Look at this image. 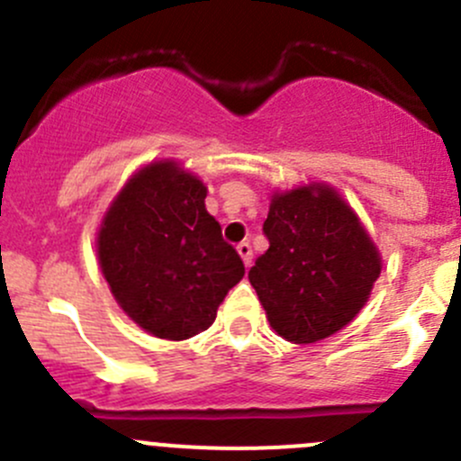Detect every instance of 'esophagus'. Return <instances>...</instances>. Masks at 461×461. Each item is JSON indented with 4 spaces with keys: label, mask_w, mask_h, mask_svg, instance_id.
<instances>
[{
    "label": "esophagus",
    "mask_w": 461,
    "mask_h": 461,
    "mask_svg": "<svg viewBox=\"0 0 461 461\" xmlns=\"http://www.w3.org/2000/svg\"><path fill=\"white\" fill-rule=\"evenodd\" d=\"M236 252H239V254H240V258H243L245 267H249V265H252L254 252H252V245H249L248 240H243V243L236 245Z\"/></svg>",
    "instance_id": "1"
}]
</instances>
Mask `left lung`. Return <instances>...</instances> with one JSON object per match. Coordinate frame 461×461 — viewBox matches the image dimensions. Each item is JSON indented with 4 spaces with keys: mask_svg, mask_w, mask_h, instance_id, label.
Returning a JSON list of instances; mask_svg holds the SVG:
<instances>
[{
    "mask_svg": "<svg viewBox=\"0 0 461 461\" xmlns=\"http://www.w3.org/2000/svg\"><path fill=\"white\" fill-rule=\"evenodd\" d=\"M263 231L269 248L249 269V283L274 332L292 343H314L359 314L381 258L332 187L274 194Z\"/></svg>",
    "mask_w": 461,
    "mask_h": 461,
    "instance_id": "1",
    "label": "left lung"
}]
</instances>
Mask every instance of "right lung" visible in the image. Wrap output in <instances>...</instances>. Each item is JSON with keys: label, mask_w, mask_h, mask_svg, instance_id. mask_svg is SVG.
Returning <instances> with one entry per match:
<instances>
[{"label": "right lung", "mask_w": 461, "mask_h": 461, "mask_svg": "<svg viewBox=\"0 0 461 461\" xmlns=\"http://www.w3.org/2000/svg\"><path fill=\"white\" fill-rule=\"evenodd\" d=\"M204 196L207 187L174 160L151 162L124 185L97 231L115 301L158 339L183 341L207 330L245 274Z\"/></svg>", "instance_id": "add662e5"}]
</instances>
